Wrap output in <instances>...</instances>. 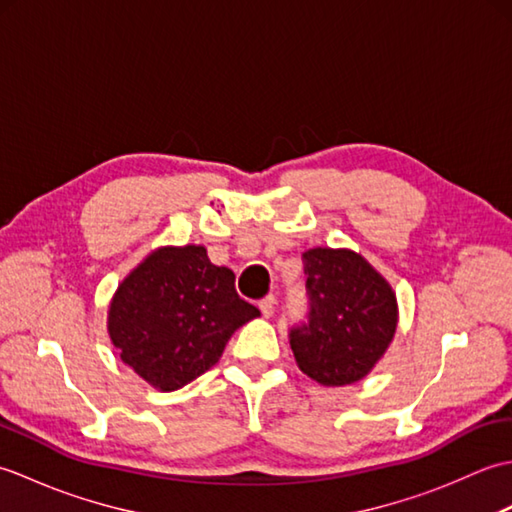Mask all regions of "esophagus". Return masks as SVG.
I'll use <instances>...</instances> for the list:
<instances>
[{"label": "esophagus", "mask_w": 512, "mask_h": 512, "mask_svg": "<svg viewBox=\"0 0 512 512\" xmlns=\"http://www.w3.org/2000/svg\"><path fill=\"white\" fill-rule=\"evenodd\" d=\"M275 303H277V299H275L273 295H268V297H264L262 301H259V310H262V314H264L266 319H268V317H273V312H275Z\"/></svg>", "instance_id": "1"}]
</instances>
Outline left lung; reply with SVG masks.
I'll return each mask as SVG.
<instances>
[{
	"instance_id": "8db88e82",
	"label": "left lung",
	"mask_w": 512,
	"mask_h": 512,
	"mask_svg": "<svg viewBox=\"0 0 512 512\" xmlns=\"http://www.w3.org/2000/svg\"><path fill=\"white\" fill-rule=\"evenodd\" d=\"M308 321L290 330L303 374L328 387L352 385L383 358L398 325V303L385 277L347 248L303 253Z\"/></svg>"
}]
</instances>
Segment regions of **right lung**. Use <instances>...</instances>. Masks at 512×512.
<instances>
[{
    "instance_id": "1",
    "label": "right lung",
    "mask_w": 512,
    "mask_h": 512,
    "mask_svg": "<svg viewBox=\"0 0 512 512\" xmlns=\"http://www.w3.org/2000/svg\"><path fill=\"white\" fill-rule=\"evenodd\" d=\"M255 317L233 270L211 264L204 246H165L118 286L107 332L140 378L176 391L220 361L233 332Z\"/></svg>"
}]
</instances>
